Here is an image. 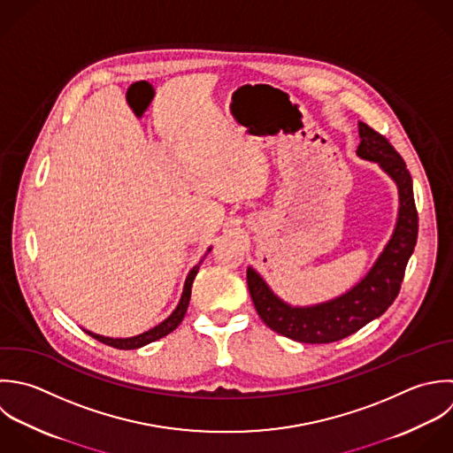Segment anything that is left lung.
I'll list each match as a JSON object with an SVG mask.
<instances>
[{"instance_id":"8db88e82","label":"left lung","mask_w":453,"mask_h":453,"mask_svg":"<svg viewBox=\"0 0 453 453\" xmlns=\"http://www.w3.org/2000/svg\"><path fill=\"white\" fill-rule=\"evenodd\" d=\"M358 134L357 155L378 162L399 188V217L394 234L371 272L339 298L311 307H291L273 295L256 270H247L249 291L263 323L296 342H335L385 314L401 291L406 265L417 245L418 211L406 162L390 141L367 123H358Z\"/></svg>"}]
</instances>
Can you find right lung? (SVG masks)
Segmentation results:
<instances>
[{"mask_svg":"<svg viewBox=\"0 0 453 453\" xmlns=\"http://www.w3.org/2000/svg\"><path fill=\"white\" fill-rule=\"evenodd\" d=\"M211 249H208L210 252ZM206 252V254H208ZM203 259L190 270L187 280H185V286H183V293H181V298H180V303L178 307L173 311V314L164 319L160 325H157L155 328L141 334V335H135V337H128V339H111V337H102V335H96V334H91V332H86L88 335H91L93 339H96L98 342L102 344H107V346H112L116 349H137V348H142L150 342H155L165 335H169L173 330L178 328V325L183 321L185 318V312H187V307H188V302H190V293H192V282L199 272V266H201Z\"/></svg>","mask_w":453,"mask_h":453,"instance_id":"obj_1","label":"right lung"}]
</instances>
